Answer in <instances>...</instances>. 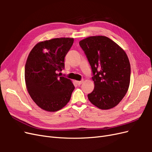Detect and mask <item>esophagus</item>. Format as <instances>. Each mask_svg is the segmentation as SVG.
Here are the masks:
<instances>
[{"instance_id":"34e87169","label":"esophagus","mask_w":152,"mask_h":152,"mask_svg":"<svg viewBox=\"0 0 152 152\" xmlns=\"http://www.w3.org/2000/svg\"><path fill=\"white\" fill-rule=\"evenodd\" d=\"M75 82H76V84H77V85H80V84H82V82H83V81L82 80H81V81H75Z\"/></svg>"}]
</instances>
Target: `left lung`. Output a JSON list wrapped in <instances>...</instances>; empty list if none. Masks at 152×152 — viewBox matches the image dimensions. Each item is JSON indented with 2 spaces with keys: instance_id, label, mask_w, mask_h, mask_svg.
<instances>
[{
  "instance_id": "left-lung-1",
  "label": "left lung",
  "mask_w": 152,
  "mask_h": 152,
  "mask_svg": "<svg viewBox=\"0 0 152 152\" xmlns=\"http://www.w3.org/2000/svg\"><path fill=\"white\" fill-rule=\"evenodd\" d=\"M79 44L93 73L94 88L87 95L89 100L102 110L115 107L125 96L130 84L131 65L126 52L102 35L89 37Z\"/></svg>"
}]
</instances>
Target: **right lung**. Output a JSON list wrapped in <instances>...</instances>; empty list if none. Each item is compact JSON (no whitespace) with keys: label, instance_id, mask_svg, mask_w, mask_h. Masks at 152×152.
Wrapping results in <instances>:
<instances>
[{"label":"right lung","instance_id":"obj_1","mask_svg":"<svg viewBox=\"0 0 152 152\" xmlns=\"http://www.w3.org/2000/svg\"><path fill=\"white\" fill-rule=\"evenodd\" d=\"M73 38H56L37 44L26 59L25 79L27 91L36 104L47 112L61 110L69 102L75 86L59 77Z\"/></svg>","mask_w":152,"mask_h":152}]
</instances>
